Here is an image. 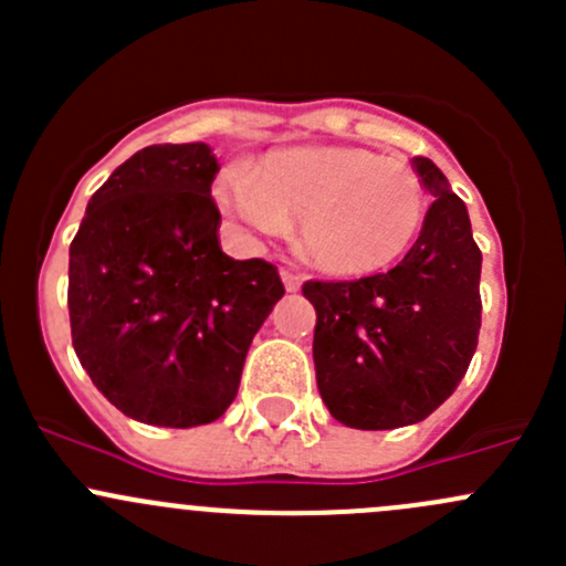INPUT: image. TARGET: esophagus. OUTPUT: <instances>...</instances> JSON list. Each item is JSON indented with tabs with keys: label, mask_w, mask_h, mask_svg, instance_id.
<instances>
[{
	"label": "esophagus",
	"mask_w": 566,
	"mask_h": 566,
	"mask_svg": "<svg viewBox=\"0 0 566 566\" xmlns=\"http://www.w3.org/2000/svg\"><path fill=\"white\" fill-rule=\"evenodd\" d=\"M282 282H284V287L290 290V293H295V290L301 287V282H304V279H301L298 273H293V271H282Z\"/></svg>",
	"instance_id": "esophagus-1"
}]
</instances>
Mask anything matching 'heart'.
I'll return each mask as SVG.
<instances>
[{
  "label": "heart",
  "mask_w": 566,
  "mask_h": 566,
  "mask_svg": "<svg viewBox=\"0 0 566 566\" xmlns=\"http://www.w3.org/2000/svg\"><path fill=\"white\" fill-rule=\"evenodd\" d=\"M221 210L249 232L271 235L298 221V247L315 265L364 276L397 262L424 221L419 175L356 147H295L232 169L216 186Z\"/></svg>",
  "instance_id": "obj_1"
}]
</instances>
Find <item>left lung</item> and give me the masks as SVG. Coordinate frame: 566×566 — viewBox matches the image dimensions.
Returning <instances> with one entry per match:
<instances>
[{
  "label": "left lung",
  "mask_w": 566,
  "mask_h": 566,
  "mask_svg": "<svg viewBox=\"0 0 566 566\" xmlns=\"http://www.w3.org/2000/svg\"><path fill=\"white\" fill-rule=\"evenodd\" d=\"M432 205L391 271L306 282L317 312V389L336 421L394 430L427 419L468 373L482 325V251L465 202L430 158H413Z\"/></svg>",
  "instance_id": "8db88e82"
}]
</instances>
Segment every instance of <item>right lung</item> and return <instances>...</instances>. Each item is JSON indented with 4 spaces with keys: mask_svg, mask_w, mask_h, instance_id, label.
Returning <instances> with one entry per match:
<instances>
[{
    "mask_svg": "<svg viewBox=\"0 0 566 566\" xmlns=\"http://www.w3.org/2000/svg\"><path fill=\"white\" fill-rule=\"evenodd\" d=\"M213 150L150 145L93 193L67 262L73 350L108 402L156 427L210 424L284 295L276 265L219 247Z\"/></svg>",
    "mask_w": 566,
    "mask_h": 566,
    "instance_id": "right-lung-1",
    "label": "right lung"
}]
</instances>
